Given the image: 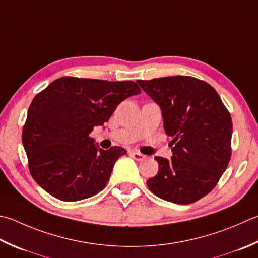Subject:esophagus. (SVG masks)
Returning <instances> with one entry per match:
<instances>
[{
  "instance_id": "34e87169",
  "label": "esophagus",
  "mask_w": 258,
  "mask_h": 258,
  "mask_svg": "<svg viewBox=\"0 0 258 258\" xmlns=\"http://www.w3.org/2000/svg\"><path fill=\"white\" fill-rule=\"evenodd\" d=\"M131 155H132V158L136 161H143L145 159V155L138 152V151H132V152H131Z\"/></svg>"
}]
</instances>
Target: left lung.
<instances>
[{
  "label": "left lung",
  "mask_w": 258,
  "mask_h": 258,
  "mask_svg": "<svg viewBox=\"0 0 258 258\" xmlns=\"http://www.w3.org/2000/svg\"><path fill=\"white\" fill-rule=\"evenodd\" d=\"M160 105L166 135L173 138L171 160L155 156L159 171L146 181L159 198L189 205L218 183L231 158L233 122L214 87L191 76L138 80Z\"/></svg>",
  "instance_id": "1"
}]
</instances>
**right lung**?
I'll return each mask as SVG.
<instances>
[{
    "mask_svg": "<svg viewBox=\"0 0 258 258\" xmlns=\"http://www.w3.org/2000/svg\"><path fill=\"white\" fill-rule=\"evenodd\" d=\"M140 93L134 82L61 77L35 95L22 130L35 182L69 203L102 191L126 150L97 149L90 133L107 122L120 102Z\"/></svg>",
    "mask_w": 258,
    "mask_h": 258,
    "instance_id": "right-lung-1",
    "label": "right lung"
}]
</instances>
